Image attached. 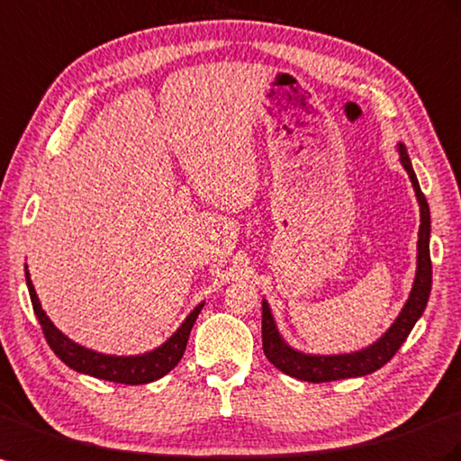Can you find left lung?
Here are the masks:
<instances>
[{
  "label": "left lung",
  "mask_w": 461,
  "mask_h": 461,
  "mask_svg": "<svg viewBox=\"0 0 461 461\" xmlns=\"http://www.w3.org/2000/svg\"><path fill=\"white\" fill-rule=\"evenodd\" d=\"M400 160L403 168L411 178L417 202L420 207V227H419V242H417V273L413 281V289L409 293L405 306L400 316L388 328L378 341L365 347V349L345 355H306L293 349V347L281 338V333L273 320L271 308L266 301H261V341H264V353L269 363L279 368L285 375L304 382H331L343 378L366 376L370 372H376L397 353L402 343L411 333L417 320L425 312L429 303L430 285H432V264H430V211L425 194L420 192L419 180L411 167V158L407 155L403 143L397 145Z\"/></svg>",
  "instance_id": "1"
}]
</instances>
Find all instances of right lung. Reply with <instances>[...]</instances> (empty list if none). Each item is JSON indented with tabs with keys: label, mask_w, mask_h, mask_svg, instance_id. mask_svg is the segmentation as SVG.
<instances>
[{
	"label": "right lung",
	"mask_w": 461,
	"mask_h": 461,
	"mask_svg": "<svg viewBox=\"0 0 461 461\" xmlns=\"http://www.w3.org/2000/svg\"><path fill=\"white\" fill-rule=\"evenodd\" d=\"M24 276H27V287H29L34 314L42 326V333L50 345V349L58 355V358H61V363H66L69 368L81 372V375H89V376L116 382V384L140 385V384L155 382L158 378H163L165 375H168V372L180 363V358L185 351V343H188V338H190V331L197 320V314H200L203 308V303L197 304L188 314V318L182 321V326L174 331L163 345L157 347L153 351L143 353V355H130V357L104 355V353L86 349V347L71 341L68 335L61 333L42 310L27 266H24Z\"/></svg>",
	"instance_id": "add662e5"
}]
</instances>
